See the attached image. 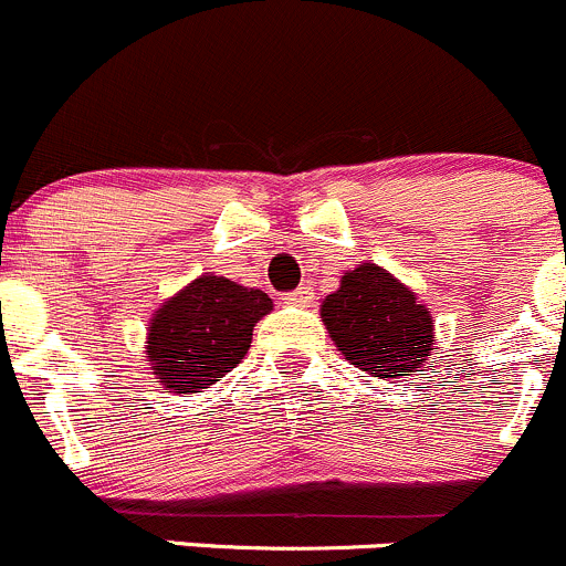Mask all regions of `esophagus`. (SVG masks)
<instances>
[{
  "label": "esophagus",
  "mask_w": 566,
  "mask_h": 566,
  "mask_svg": "<svg viewBox=\"0 0 566 566\" xmlns=\"http://www.w3.org/2000/svg\"><path fill=\"white\" fill-rule=\"evenodd\" d=\"M285 302H289V305H294V307H311L313 289H311V285H300L296 291L285 294Z\"/></svg>",
  "instance_id": "34e87169"
}]
</instances>
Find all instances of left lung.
I'll return each instance as SVG.
<instances>
[{
    "instance_id": "obj_1",
    "label": "left lung",
    "mask_w": 566,
    "mask_h": 566,
    "mask_svg": "<svg viewBox=\"0 0 566 566\" xmlns=\"http://www.w3.org/2000/svg\"><path fill=\"white\" fill-rule=\"evenodd\" d=\"M318 313L344 360L371 377L407 379L432 355V311L416 291L368 261L340 275Z\"/></svg>"
}]
</instances>
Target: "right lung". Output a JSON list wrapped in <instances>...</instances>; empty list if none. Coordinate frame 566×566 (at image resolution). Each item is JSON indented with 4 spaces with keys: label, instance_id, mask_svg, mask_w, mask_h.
<instances>
[{
    "label": "right lung",
    "instance_id": "add662e5",
    "mask_svg": "<svg viewBox=\"0 0 566 566\" xmlns=\"http://www.w3.org/2000/svg\"><path fill=\"white\" fill-rule=\"evenodd\" d=\"M272 311L261 289L203 272L161 302L148 322L145 357L165 394H198L244 360L253 327Z\"/></svg>",
    "mask_w": 566,
    "mask_h": 566
}]
</instances>
